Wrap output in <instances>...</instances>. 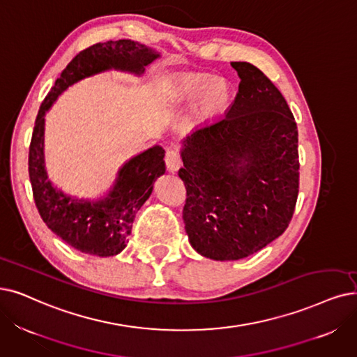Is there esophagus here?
I'll use <instances>...</instances> for the list:
<instances>
[{
  "instance_id": "obj_1",
  "label": "esophagus",
  "mask_w": 357,
  "mask_h": 357,
  "mask_svg": "<svg viewBox=\"0 0 357 357\" xmlns=\"http://www.w3.org/2000/svg\"><path fill=\"white\" fill-rule=\"evenodd\" d=\"M164 160H165V165H167V169L169 171V173H174V171H177L181 167V158H180L177 151H173V149L167 151Z\"/></svg>"
}]
</instances>
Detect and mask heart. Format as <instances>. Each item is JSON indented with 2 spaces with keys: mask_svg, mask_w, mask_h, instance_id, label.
<instances>
[{
  "mask_svg": "<svg viewBox=\"0 0 357 357\" xmlns=\"http://www.w3.org/2000/svg\"><path fill=\"white\" fill-rule=\"evenodd\" d=\"M171 96L176 102L192 104L202 119H212L221 114L230 101V89L222 80H213L206 75H188L171 84Z\"/></svg>",
  "mask_w": 357,
  "mask_h": 357,
  "instance_id": "b5f03b06",
  "label": "heart"
}]
</instances>
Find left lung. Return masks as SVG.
I'll return each mask as SVG.
<instances>
[{
	"instance_id": "obj_1",
	"label": "left lung",
	"mask_w": 357,
	"mask_h": 357,
	"mask_svg": "<svg viewBox=\"0 0 357 357\" xmlns=\"http://www.w3.org/2000/svg\"><path fill=\"white\" fill-rule=\"evenodd\" d=\"M238 92L225 117L183 142V221L196 252L237 261L289 227L298 195V133L281 92L250 63L234 61Z\"/></svg>"
}]
</instances>
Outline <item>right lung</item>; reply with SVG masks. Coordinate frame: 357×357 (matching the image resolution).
<instances>
[{
  "label": "right lung",
  "mask_w": 357,
  "mask_h": 357,
  "mask_svg": "<svg viewBox=\"0 0 357 357\" xmlns=\"http://www.w3.org/2000/svg\"><path fill=\"white\" fill-rule=\"evenodd\" d=\"M160 54L130 39L99 42L80 51L55 80L42 102L29 146V178L39 215L71 248L96 256H114L126 248L136 212L146 202L156 177L164 174L165 151L153 146L126 162L114 189L102 201H77L56 190L44 167V116L70 84L104 70L144 73Z\"/></svg>",
  "instance_id": "add662e5"
}]
</instances>
